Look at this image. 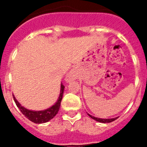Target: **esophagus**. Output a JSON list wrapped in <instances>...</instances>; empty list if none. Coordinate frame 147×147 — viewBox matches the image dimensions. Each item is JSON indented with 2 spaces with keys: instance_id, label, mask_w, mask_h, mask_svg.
I'll list each match as a JSON object with an SVG mask.
<instances>
[{
  "instance_id": "34e87169",
  "label": "esophagus",
  "mask_w": 147,
  "mask_h": 147,
  "mask_svg": "<svg viewBox=\"0 0 147 147\" xmlns=\"http://www.w3.org/2000/svg\"><path fill=\"white\" fill-rule=\"evenodd\" d=\"M76 79V74H75V71H72L70 72V74L67 76L66 77V81L67 82H71L73 80H74Z\"/></svg>"
}]
</instances>
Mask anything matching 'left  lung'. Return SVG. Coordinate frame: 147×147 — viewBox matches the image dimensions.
I'll list each match as a JSON object with an SVG mask.
<instances>
[{
    "mask_svg": "<svg viewBox=\"0 0 147 147\" xmlns=\"http://www.w3.org/2000/svg\"><path fill=\"white\" fill-rule=\"evenodd\" d=\"M88 115H89L90 117L91 118V119H94V120L96 121L101 122V123H110V122L113 121H115V119H118V117L113 118V119H100V118L94 117V116H93V115H90V114H88Z\"/></svg>",
    "mask_w": 147,
    "mask_h": 147,
    "instance_id": "8db88e82",
    "label": "left lung"
}]
</instances>
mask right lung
Wrapping results in <instances>:
<instances>
[{"label": "right lung", "mask_w": 147, "mask_h": 147, "mask_svg": "<svg viewBox=\"0 0 147 147\" xmlns=\"http://www.w3.org/2000/svg\"><path fill=\"white\" fill-rule=\"evenodd\" d=\"M64 88L65 86L62 85V83L61 84L60 93H59V98H58L57 102L49 108L44 110H40V111H34V110H28V109L21 106V105L17 101L15 97L14 96V95H13V98H14V101L16 104L17 107L19 108L22 113L25 115L28 120L34 122L35 124H42V123L48 122L51 119H52L57 114L59 107H60L61 101L62 99V96H63V93H64Z\"/></svg>", "instance_id": "obj_1"}]
</instances>
